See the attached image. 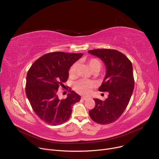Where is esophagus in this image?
I'll list each match as a JSON object with an SVG mask.
<instances>
[{
	"mask_svg": "<svg viewBox=\"0 0 159 159\" xmlns=\"http://www.w3.org/2000/svg\"><path fill=\"white\" fill-rule=\"evenodd\" d=\"M82 98V99H83V100H86L87 99H89V98L88 97H86V96H83L81 98Z\"/></svg>",
	"mask_w": 159,
	"mask_h": 159,
	"instance_id": "34e87169",
	"label": "esophagus"
}]
</instances>
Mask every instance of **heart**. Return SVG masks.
I'll return each mask as SVG.
<instances>
[{"mask_svg": "<svg viewBox=\"0 0 159 159\" xmlns=\"http://www.w3.org/2000/svg\"><path fill=\"white\" fill-rule=\"evenodd\" d=\"M87 63L90 67L93 72L98 73L102 69V62L96 58H90L87 60ZM76 63H74L71 65L69 69V77H74L76 73ZM94 83L91 80H80L76 82L74 84V89L75 91L83 95H87L90 92L92 88L94 86Z\"/></svg>", "mask_w": 159, "mask_h": 159, "instance_id": "heart-1", "label": "heart"}]
</instances>
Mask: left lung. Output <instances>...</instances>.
Segmentation results:
<instances>
[{
    "label": "left lung",
    "instance_id": "left-lung-1",
    "mask_svg": "<svg viewBox=\"0 0 159 159\" xmlns=\"http://www.w3.org/2000/svg\"><path fill=\"white\" fill-rule=\"evenodd\" d=\"M104 62L106 75L99 91L108 92L105 101L94 99L96 105L89 111L90 118L97 123L107 125L118 119L130 102L134 88L132 64L120 52L113 49L90 50Z\"/></svg>",
    "mask_w": 159,
    "mask_h": 159
}]
</instances>
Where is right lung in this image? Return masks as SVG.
Listing matches in <instances>:
<instances>
[{"instance_id":"obj_1","label":"right lung","mask_w":159,"mask_h":159,"mask_svg":"<svg viewBox=\"0 0 159 159\" xmlns=\"http://www.w3.org/2000/svg\"><path fill=\"white\" fill-rule=\"evenodd\" d=\"M83 54L50 52L35 61L29 69L25 93L33 110L48 125L63 124L72 113V106L80 100V96L70 89L66 99H59L57 93L69 77L71 65Z\"/></svg>"}]
</instances>
